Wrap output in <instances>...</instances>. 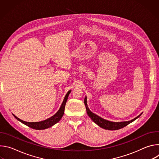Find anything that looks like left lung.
Returning <instances> with one entry per match:
<instances>
[{"label":"left lung","instance_id":"obj_1","mask_svg":"<svg viewBox=\"0 0 159 159\" xmlns=\"http://www.w3.org/2000/svg\"><path fill=\"white\" fill-rule=\"evenodd\" d=\"M84 103H85V105L87 113V115H89V116L90 118H91L93 120V121L95 123H96L98 126H99L100 127H101L104 129H108V130H116V129H121L122 128H124L125 126H127L130 123L133 122V121H134L136 119H137L139 117H140L142 115V114H140L137 117H136L133 120H132L131 121H128L117 122V123L116 122H112V121L106 120L99 117V116L95 115L94 113H93V112L90 111L89 110V109L88 108V106L87 105V99H86V98L84 99Z\"/></svg>","mask_w":159,"mask_h":159}]
</instances>
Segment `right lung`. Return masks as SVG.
Segmentation results:
<instances>
[{"mask_svg": "<svg viewBox=\"0 0 159 159\" xmlns=\"http://www.w3.org/2000/svg\"><path fill=\"white\" fill-rule=\"evenodd\" d=\"M71 90H69L68 92L64 98V100L62 102V104L60 108V109L58 111V112L56 113L55 115H53V116H52L51 118L44 120L42 121H39V122H26L25 121H22L21 120H20L19 118H18L17 117H16L14 115H13V116L19 121H20L21 123H22L23 124L27 125L28 126L35 129H44L48 128L51 126H52L53 125H54L55 124H56L57 123H58L61 118H62L63 114H64V111H65V106L68 99V97H69V94L70 93Z\"/></svg>", "mask_w": 159, "mask_h": 159, "instance_id": "obj_1", "label": "right lung"}]
</instances>
